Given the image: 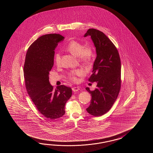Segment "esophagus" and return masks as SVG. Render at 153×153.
Masks as SVG:
<instances>
[{
	"label": "esophagus",
	"mask_w": 153,
	"mask_h": 153,
	"mask_svg": "<svg viewBox=\"0 0 153 153\" xmlns=\"http://www.w3.org/2000/svg\"><path fill=\"white\" fill-rule=\"evenodd\" d=\"M79 90V88L78 87H73L72 88V91L74 92H77Z\"/></svg>",
	"instance_id": "obj_1"
}]
</instances>
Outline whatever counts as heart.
I'll return each mask as SVG.
<instances>
[{
  "instance_id": "obj_1",
  "label": "heart",
  "mask_w": 153,
  "mask_h": 153,
  "mask_svg": "<svg viewBox=\"0 0 153 153\" xmlns=\"http://www.w3.org/2000/svg\"><path fill=\"white\" fill-rule=\"evenodd\" d=\"M65 49L73 55L78 57L79 60L81 62H88L91 61L94 56L93 50L90 46H85L84 44L76 40H72L65 47ZM60 55L56 53L54 56V63L57 65L60 64ZM85 75V71L82 69H77L72 71L69 74L68 78L71 80L76 81L78 76H82Z\"/></svg>"
}]
</instances>
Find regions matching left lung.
<instances>
[{"mask_svg":"<svg viewBox=\"0 0 153 153\" xmlns=\"http://www.w3.org/2000/svg\"><path fill=\"white\" fill-rule=\"evenodd\" d=\"M87 36H91L97 53L88 81L97 85L94 91L86 88L92 97L86 111L93 116L100 117L111 109L120 92V59L115 46L102 32L91 28L85 34V37Z\"/></svg>","mask_w":153,"mask_h":153,"instance_id":"obj_1","label":"left lung"}]
</instances>
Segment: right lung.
Segmentation results:
<instances>
[{"label":"right lung","instance_id":"right-lung-1","mask_svg":"<svg viewBox=\"0 0 153 153\" xmlns=\"http://www.w3.org/2000/svg\"><path fill=\"white\" fill-rule=\"evenodd\" d=\"M65 38L59 34L40 36L29 46L24 65L26 90L37 109L45 117L54 120L65 114L66 102L72 88L60 85L54 90L49 82L55 48Z\"/></svg>","mask_w":153,"mask_h":153}]
</instances>
